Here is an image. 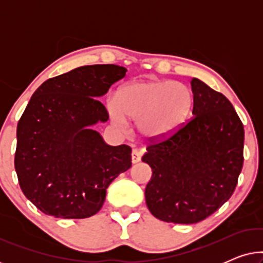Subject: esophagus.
I'll return each instance as SVG.
<instances>
[{"label": "esophagus", "mask_w": 263, "mask_h": 263, "mask_svg": "<svg viewBox=\"0 0 263 263\" xmlns=\"http://www.w3.org/2000/svg\"><path fill=\"white\" fill-rule=\"evenodd\" d=\"M140 159H141V153H140L138 149H133V152H132V161H133V164L139 163Z\"/></svg>", "instance_id": "34e87169"}]
</instances>
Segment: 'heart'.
<instances>
[{"mask_svg": "<svg viewBox=\"0 0 263 263\" xmlns=\"http://www.w3.org/2000/svg\"><path fill=\"white\" fill-rule=\"evenodd\" d=\"M194 96L188 86L171 80H139L121 86L109 102L110 116L118 127L125 121L138 123L146 141L172 138L189 120Z\"/></svg>", "mask_w": 263, "mask_h": 263, "instance_id": "obj_1", "label": "heart"}]
</instances>
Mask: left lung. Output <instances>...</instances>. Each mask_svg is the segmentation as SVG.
I'll list each match as a JSON object with an SVG mask.
<instances>
[{
  "mask_svg": "<svg viewBox=\"0 0 263 263\" xmlns=\"http://www.w3.org/2000/svg\"><path fill=\"white\" fill-rule=\"evenodd\" d=\"M190 84L194 117L142 156L152 168L147 207L174 224H195L219 210L235 192L244 160L243 123L232 104L199 79Z\"/></svg>",
  "mask_w": 263,
  "mask_h": 263,
  "instance_id": "8db88e82",
  "label": "left lung"
}]
</instances>
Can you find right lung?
<instances>
[{
    "label": "right lung",
    "mask_w": 263,
    "mask_h": 263,
    "mask_svg": "<svg viewBox=\"0 0 263 263\" xmlns=\"http://www.w3.org/2000/svg\"><path fill=\"white\" fill-rule=\"evenodd\" d=\"M125 71L116 64L79 67L43 82L31 97L17 123L14 165L24 195L43 213L92 217L110 183L132 166L130 147L109 146L92 129L109 120L97 98Z\"/></svg>",
    "instance_id": "obj_1"
}]
</instances>
